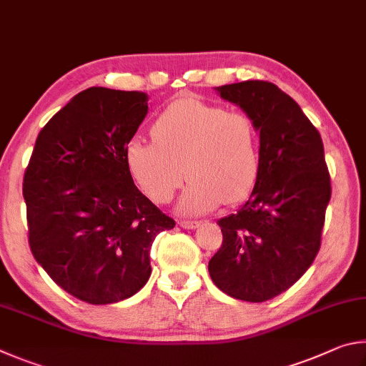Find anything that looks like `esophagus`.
<instances>
[{
    "mask_svg": "<svg viewBox=\"0 0 366 366\" xmlns=\"http://www.w3.org/2000/svg\"><path fill=\"white\" fill-rule=\"evenodd\" d=\"M178 225L184 229H194L199 227V222H191V220H182L178 222Z\"/></svg>",
    "mask_w": 366,
    "mask_h": 366,
    "instance_id": "esophagus-1",
    "label": "esophagus"
}]
</instances>
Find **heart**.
Listing matches in <instances>:
<instances>
[{"label":"heart","mask_w":366,"mask_h":366,"mask_svg":"<svg viewBox=\"0 0 366 366\" xmlns=\"http://www.w3.org/2000/svg\"><path fill=\"white\" fill-rule=\"evenodd\" d=\"M152 141L133 138L125 160L137 187L156 204L179 199L183 215L214 210L222 201L238 202L254 188L260 169L259 130L242 111L179 98L167 106L151 128Z\"/></svg>","instance_id":"heart-1"}]
</instances>
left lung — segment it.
<instances>
[{"label":"left lung","instance_id":"1","mask_svg":"<svg viewBox=\"0 0 366 366\" xmlns=\"http://www.w3.org/2000/svg\"><path fill=\"white\" fill-rule=\"evenodd\" d=\"M260 133V169L249 199L219 220L222 247L209 260L215 286L265 302L296 283L322 242L331 182L322 137L290 94L270 81L217 86Z\"/></svg>","mask_w":366,"mask_h":366}]
</instances>
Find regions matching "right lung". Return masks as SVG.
I'll return each mask as SVG.
<instances>
[{
  "label": "right lung",
  "instance_id": "right-lung-1",
  "mask_svg": "<svg viewBox=\"0 0 366 366\" xmlns=\"http://www.w3.org/2000/svg\"><path fill=\"white\" fill-rule=\"evenodd\" d=\"M146 114V93L88 88L41 128L25 169L30 251L83 302L137 294L151 277L154 239L175 227L134 187L125 160Z\"/></svg>",
  "mask_w": 366,
  "mask_h": 366
}]
</instances>
